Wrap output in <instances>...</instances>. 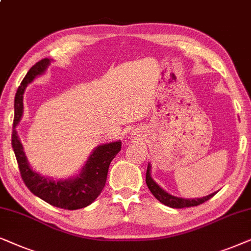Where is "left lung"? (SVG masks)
Returning a JSON list of instances; mask_svg holds the SVG:
<instances>
[{
  "label": "left lung",
  "instance_id": "8db88e82",
  "mask_svg": "<svg viewBox=\"0 0 251 251\" xmlns=\"http://www.w3.org/2000/svg\"><path fill=\"white\" fill-rule=\"evenodd\" d=\"M150 169L151 166L148 164V168H147V173H146V183L148 186L150 192L155 198L158 200L160 203L163 204L170 206V208L175 209H182V208H189V206H196L202 204L212 198L213 195L217 193H212L208 196H204V198L201 199H182V198H176V196H173L171 194L166 193L164 189L160 188V187L155 182V180L151 178V173H150Z\"/></svg>",
  "mask_w": 251,
  "mask_h": 251
}]
</instances>
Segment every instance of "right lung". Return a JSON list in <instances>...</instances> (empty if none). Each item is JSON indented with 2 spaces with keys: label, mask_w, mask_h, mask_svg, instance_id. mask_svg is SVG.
Returning <instances> with one entry per match:
<instances>
[{
  "label": "right lung",
  "mask_w": 251,
  "mask_h": 251,
  "mask_svg": "<svg viewBox=\"0 0 251 251\" xmlns=\"http://www.w3.org/2000/svg\"><path fill=\"white\" fill-rule=\"evenodd\" d=\"M49 58H43L33 65L19 86L15 98V118L11 135V145L15 151L17 163L23 181L27 188L43 201L53 206L66 210H76L86 208L92 204L104 188L109 165L117 153L122 149V142H110L100 145L93 150L86 164L76 176L69 179L53 180L49 176H43L33 171L26 158L24 148L17 134L16 126L21 122L23 116V95L28 83L48 68Z\"/></svg>",
  "instance_id": "1"
}]
</instances>
